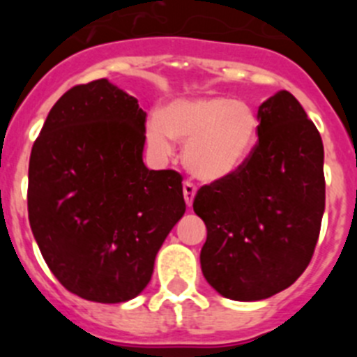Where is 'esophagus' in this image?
<instances>
[{
    "label": "esophagus",
    "instance_id": "34e87169",
    "mask_svg": "<svg viewBox=\"0 0 357 357\" xmlns=\"http://www.w3.org/2000/svg\"><path fill=\"white\" fill-rule=\"evenodd\" d=\"M183 195H185L186 205H188V207H192L193 199H195V195H197L195 185H193V183H190V181L183 183Z\"/></svg>",
    "mask_w": 357,
    "mask_h": 357
}]
</instances>
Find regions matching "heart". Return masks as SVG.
I'll return each instance as SVG.
<instances>
[{"mask_svg": "<svg viewBox=\"0 0 357 357\" xmlns=\"http://www.w3.org/2000/svg\"><path fill=\"white\" fill-rule=\"evenodd\" d=\"M259 135L261 121L250 103L215 95L174 100L146 124L152 152L169 157L174 139L186 142V169L205 183L236 174L254 153Z\"/></svg>", "mask_w": 357, "mask_h": 357, "instance_id": "heart-1", "label": "heart"}]
</instances>
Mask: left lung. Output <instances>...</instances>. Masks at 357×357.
<instances>
[{"label": "left lung", "instance_id": "obj_1", "mask_svg": "<svg viewBox=\"0 0 357 357\" xmlns=\"http://www.w3.org/2000/svg\"><path fill=\"white\" fill-rule=\"evenodd\" d=\"M257 115L261 135L247 164L193 202L207 228L202 273L240 302L273 297L304 273L325 212V150L305 110L282 89Z\"/></svg>", "mask_w": 357, "mask_h": 357}]
</instances>
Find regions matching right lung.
I'll use <instances>...</instances> for the list:
<instances>
[{
  "mask_svg": "<svg viewBox=\"0 0 357 357\" xmlns=\"http://www.w3.org/2000/svg\"><path fill=\"white\" fill-rule=\"evenodd\" d=\"M145 117L135 96L98 79L68 89L32 146V235L56 280L86 301L138 297L186 211L181 176L143 162Z\"/></svg>",
  "mask_w": 357,
  "mask_h": 357,
  "instance_id": "right-lung-1",
  "label": "right lung"
}]
</instances>
